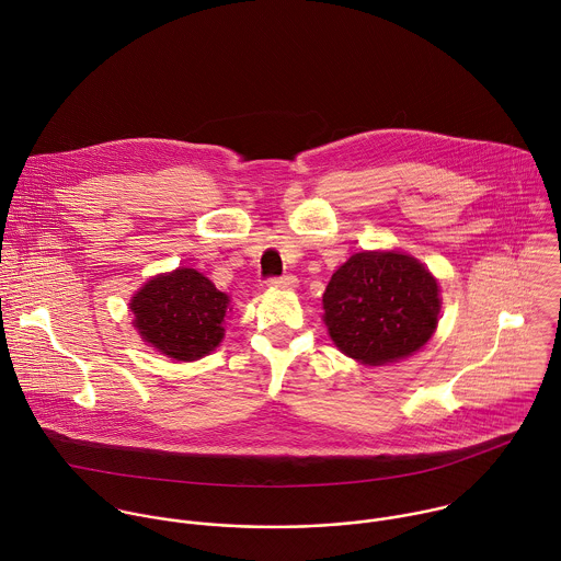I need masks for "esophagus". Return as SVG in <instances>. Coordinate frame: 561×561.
<instances>
[{
  "label": "esophagus",
  "instance_id": "obj_1",
  "mask_svg": "<svg viewBox=\"0 0 561 561\" xmlns=\"http://www.w3.org/2000/svg\"><path fill=\"white\" fill-rule=\"evenodd\" d=\"M266 284L271 286H279V288H293L297 286V277L295 275H282V277H268Z\"/></svg>",
  "mask_w": 561,
  "mask_h": 561
}]
</instances>
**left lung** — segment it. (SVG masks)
<instances>
[{
  "label": "left lung",
  "instance_id": "8db88e82",
  "mask_svg": "<svg viewBox=\"0 0 561 561\" xmlns=\"http://www.w3.org/2000/svg\"><path fill=\"white\" fill-rule=\"evenodd\" d=\"M439 308L435 277L402 253L352 255L323 295L332 341L365 365L393 363L424 347L437 328Z\"/></svg>",
  "mask_w": 561,
  "mask_h": 561
}]
</instances>
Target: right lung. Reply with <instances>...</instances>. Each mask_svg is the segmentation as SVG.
I'll use <instances>...</instances> for the list:
<instances>
[{
    "instance_id": "add662e5",
    "label": "right lung",
    "mask_w": 561,
    "mask_h": 561,
    "mask_svg": "<svg viewBox=\"0 0 561 561\" xmlns=\"http://www.w3.org/2000/svg\"><path fill=\"white\" fill-rule=\"evenodd\" d=\"M229 297L194 268L150 279L130 304L135 328L157 352L196 360L222 339Z\"/></svg>"
}]
</instances>
